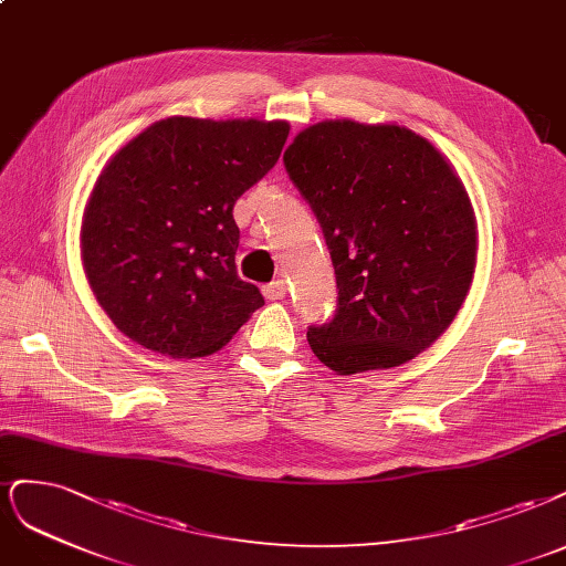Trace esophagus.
<instances>
[{
  "instance_id": "esophagus-1",
  "label": "esophagus",
  "mask_w": 566,
  "mask_h": 566,
  "mask_svg": "<svg viewBox=\"0 0 566 566\" xmlns=\"http://www.w3.org/2000/svg\"><path fill=\"white\" fill-rule=\"evenodd\" d=\"M262 292H264L266 300L276 302V300H283L287 295V285H285V281H271L262 287Z\"/></svg>"
}]
</instances>
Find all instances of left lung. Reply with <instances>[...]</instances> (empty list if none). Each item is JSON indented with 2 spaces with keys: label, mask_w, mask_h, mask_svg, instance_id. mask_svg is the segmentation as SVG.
<instances>
[{
  "label": "left lung",
  "mask_w": 566,
  "mask_h": 566,
  "mask_svg": "<svg viewBox=\"0 0 566 566\" xmlns=\"http://www.w3.org/2000/svg\"><path fill=\"white\" fill-rule=\"evenodd\" d=\"M323 229L337 311L308 327L337 375L398 367L431 346L469 295L475 216L459 175L421 135L396 124L329 119L283 154Z\"/></svg>",
  "instance_id": "1"
}]
</instances>
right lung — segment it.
<instances>
[{
    "label": "right lung",
    "mask_w": 566,
    "mask_h": 566,
    "mask_svg": "<svg viewBox=\"0 0 566 566\" xmlns=\"http://www.w3.org/2000/svg\"><path fill=\"white\" fill-rule=\"evenodd\" d=\"M287 133V122L168 116L109 159L84 210L82 260L128 339L210 356L264 304L237 274L233 203L276 166Z\"/></svg>",
    "instance_id": "1"
}]
</instances>
